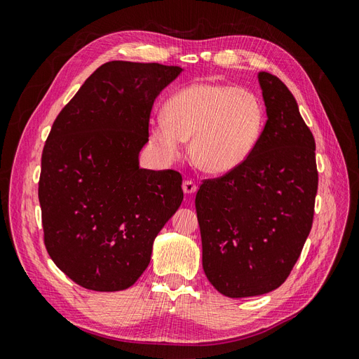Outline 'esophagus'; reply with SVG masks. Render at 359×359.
Returning a JSON list of instances; mask_svg holds the SVG:
<instances>
[{"mask_svg":"<svg viewBox=\"0 0 359 359\" xmlns=\"http://www.w3.org/2000/svg\"><path fill=\"white\" fill-rule=\"evenodd\" d=\"M182 190H184V193H186V194H193L194 191L198 190V186L191 180H186V181L182 182Z\"/></svg>","mask_w":359,"mask_h":359,"instance_id":"34e87169","label":"esophagus"}]
</instances>
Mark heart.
Wrapping results in <instances>:
<instances>
[{
    "instance_id": "obj_1",
    "label": "heart",
    "mask_w": 359,
    "mask_h": 359,
    "mask_svg": "<svg viewBox=\"0 0 359 359\" xmlns=\"http://www.w3.org/2000/svg\"><path fill=\"white\" fill-rule=\"evenodd\" d=\"M264 124V107L244 88L212 82H194L173 93L165 116L149 121V144L163 163L181 157L186 139L190 156L201 170L226 173L252 153Z\"/></svg>"
}]
</instances>
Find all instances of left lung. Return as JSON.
Returning a JSON list of instances; mask_svg holds the SVG:
<instances>
[{
    "instance_id": "obj_1",
    "label": "left lung",
    "mask_w": 359,
    "mask_h": 359,
    "mask_svg": "<svg viewBox=\"0 0 359 359\" xmlns=\"http://www.w3.org/2000/svg\"><path fill=\"white\" fill-rule=\"evenodd\" d=\"M266 124L252 153L196 194L206 278L223 295H264L285 283L311 231L316 144L295 97L277 76L257 74Z\"/></svg>"
}]
</instances>
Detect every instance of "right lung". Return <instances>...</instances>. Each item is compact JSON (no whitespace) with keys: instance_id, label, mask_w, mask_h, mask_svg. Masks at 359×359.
Instances as JSON below:
<instances>
[{"instance_id":"obj_1","label":"right lung","mask_w":359,"mask_h":359,"mask_svg":"<svg viewBox=\"0 0 359 359\" xmlns=\"http://www.w3.org/2000/svg\"><path fill=\"white\" fill-rule=\"evenodd\" d=\"M181 72L106 62L53 121L39 181L43 236L53 264L76 285L99 292L135 285L180 208L181 173L139 168V153L154 100Z\"/></svg>"}]
</instances>
